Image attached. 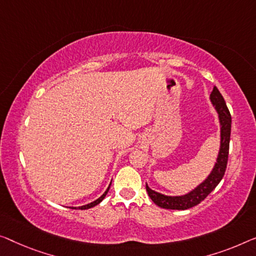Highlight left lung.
Returning a JSON list of instances; mask_svg holds the SVG:
<instances>
[{"label": "left lung", "instance_id": "8db88e82", "mask_svg": "<svg viewBox=\"0 0 256 256\" xmlns=\"http://www.w3.org/2000/svg\"><path fill=\"white\" fill-rule=\"evenodd\" d=\"M210 100L215 106L220 115V150L212 174L209 177L202 182L201 185L192 190V192L182 196H166L160 194L155 190H150L146 184V190L154 204L163 209H176V210H185V209L192 208L194 206L199 204L204 201L209 194H210L226 174L228 158V147H230V134H231V115L228 112L226 101L217 90L214 86V90L210 94Z\"/></svg>", "mask_w": 256, "mask_h": 256}]
</instances>
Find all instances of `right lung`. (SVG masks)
Masks as SVG:
<instances>
[{
  "label": "right lung",
  "instance_id": "right-lung-1",
  "mask_svg": "<svg viewBox=\"0 0 256 256\" xmlns=\"http://www.w3.org/2000/svg\"><path fill=\"white\" fill-rule=\"evenodd\" d=\"M109 188H110V185H109V188H106V192L104 193V194H102V196H100V198H98V200H95L94 202H90V204H86V206H82V207H79V209H90V208H92V207H94V206H96V204H100V202L102 201V200H104V196H106V193H108V190H109ZM72 209H74V208H72ZM76 209V208H74Z\"/></svg>",
  "mask_w": 256,
  "mask_h": 256
}]
</instances>
